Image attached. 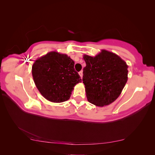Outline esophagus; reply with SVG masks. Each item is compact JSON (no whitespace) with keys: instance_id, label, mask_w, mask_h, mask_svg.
I'll return each instance as SVG.
<instances>
[{"instance_id":"esophagus-1","label":"esophagus","mask_w":155,"mask_h":155,"mask_svg":"<svg viewBox=\"0 0 155 155\" xmlns=\"http://www.w3.org/2000/svg\"><path fill=\"white\" fill-rule=\"evenodd\" d=\"M79 76H80L81 78H82V77H83V72H82V71H80V72H79Z\"/></svg>"}]
</instances>
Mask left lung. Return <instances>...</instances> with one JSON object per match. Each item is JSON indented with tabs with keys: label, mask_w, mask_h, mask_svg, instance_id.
Masks as SVG:
<instances>
[{
	"label": "left lung",
	"mask_w": 155,
	"mask_h": 155,
	"mask_svg": "<svg viewBox=\"0 0 155 155\" xmlns=\"http://www.w3.org/2000/svg\"><path fill=\"white\" fill-rule=\"evenodd\" d=\"M83 83L88 101L97 107L109 105L121 94L128 79V65L116 54L101 50L95 57L83 55Z\"/></svg>",
	"instance_id": "obj_1"
}]
</instances>
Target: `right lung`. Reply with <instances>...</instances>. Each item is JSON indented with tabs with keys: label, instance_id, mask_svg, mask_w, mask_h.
Segmentation results:
<instances>
[{
	"label": "right lung",
	"instance_id": "1",
	"mask_svg": "<svg viewBox=\"0 0 155 155\" xmlns=\"http://www.w3.org/2000/svg\"><path fill=\"white\" fill-rule=\"evenodd\" d=\"M32 76L35 86L45 99L61 103L70 99L74 87L81 82L74 69V61L67 54L50 51L33 64Z\"/></svg>",
	"mask_w": 155,
	"mask_h": 155
}]
</instances>
